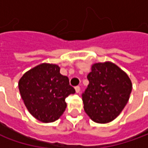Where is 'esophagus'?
<instances>
[{
	"mask_svg": "<svg viewBox=\"0 0 148 148\" xmlns=\"http://www.w3.org/2000/svg\"><path fill=\"white\" fill-rule=\"evenodd\" d=\"M75 90H76V92H77V93H79V92L81 91V87H80L79 86H77L75 87Z\"/></svg>",
	"mask_w": 148,
	"mask_h": 148,
	"instance_id": "34e87169",
	"label": "esophagus"
}]
</instances>
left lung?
I'll return each instance as SVG.
<instances>
[{"label":"left lung","instance_id":"1","mask_svg":"<svg viewBox=\"0 0 148 148\" xmlns=\"http://www.w3.org/2000/svg\"><path fill=\"white\" fill-rule=\"evenodd\" d=\"M89 85L82 95L84 110L96 123L114 120L128 103L132 83L128 75L111 62L95 63L87 76Z\"/></svg>","mask_w":148,"mask_h":148}]
</instances>
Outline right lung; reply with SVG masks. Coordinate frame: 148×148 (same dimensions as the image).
I'll list each match as a JSON object with an SVG mask.
<instances>
[{"label":"right lung","instance_id":"add662e5","mask_svg":"<svg viewBox=\"0 0 148 148\" xmlns=\"http://www.w3.org/2000/svg\"><path fill=\"white\" fill-rule=\"evenodd\" d=\"M19 90L26 108L43 123L58 119L66 108L65 99L76 92L69 79L60 73V67L43 63L23 75Z\"/></svg>","mask_w":148,"mask_h":148}]
</instances>
